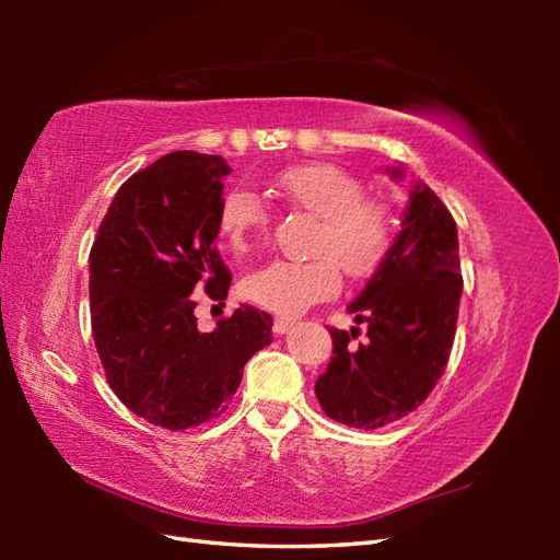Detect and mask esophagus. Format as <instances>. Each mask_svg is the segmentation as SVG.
<instances>
[{"label": "esophagus", "instance_id": "34e87169", "mask_svg": "<svg viewBox=\"0 0 560 560\" xmlns=\"http://www.w3.org/2000/svg\"><path fill=\"white\" fill-rule=\"evenodd\" d=\"M293 327V319H289V317H277L273 319V335H287V331Z\"/></svg>", "mask_w": 560, "mask_h": 560}]
</instances>
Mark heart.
Instances as JSON below:
<instances>
[{"label":"heart","instance_id":"heart-1","mask_svg":"<svg viewBox=\"0 0 560 560\" xmlns=\"http://www.w3.org/2000/svg\"><path fill=\"white\" fill-rule=\"evenodd\" d=\"M277 195L307 217L317 219L305 265L271 261L249 271L241 291L249 303L279 315H299L339 291L341 277L365 281L385 265L392 247V213L377 199H365V185L331 163L293 165L273 180ZM269 217L245 189L221 199L219 231L233 253H247L267 233Z\"/></svg>","mask_w":560,"mask_h":560}]
</instances>
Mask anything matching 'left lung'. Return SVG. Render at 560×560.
<instances>
[{
	"mask_svg": "<svg viewBox=\"0 0 560 560\" xmlns=\"http://www.w3.org/2000/svg\"><path fill=\"white\" fill-rule=\"evenodd\" d=\"M387 173L401 180L404 168ZM462 295L457 223L423 180L409 183L401 231L385 265L349 305L359 327L329 329L335 355L315 395L329 419L383 428L419 409L443 375Z\"/></svg>",
	"mask_w": 560,
	"mask_h": 560,
	"instance_id": "left-lung-1",
	"label": "left lung"
}]
</instances>
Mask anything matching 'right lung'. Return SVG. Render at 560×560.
<instances>
[{"label":"right lung","mask_w":560,"mask_h":560,"mask_svg":"<svg viewBox=\"0 0 560 560\" xmlns=\"http://www.w3.org/2000/svg\"><path fill=\"white\" fill-rule=\"evenodd\" d=\"M221 156L173 151L117 189L91 247V329L110 389L168 431L217 419L243 368L271 343V315L253 305L199 331L192 293L225 301L231 271L217 249Z\"/></svg>","instance_id":"1"}]
</instances>
